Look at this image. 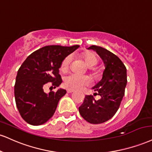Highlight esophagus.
<instances>
[{"label": "esophagus", "instance_id": "34e87169", "mask_svg": "<svg viewBox=\"0 0 152 152\" xmlns=\"http://www.w3.org/2000/svg\"><path fill=\"white\" fill-rule=\"evenodd\" d=\"M74 91L73 90V89H71V88H68L67 89V93L68 94H71V93H74Z\"/></svg>", "mask_w": 152, "mask_h": 152}]
</instances>
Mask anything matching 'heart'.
I'll return each mask as SVG.
<instances>
[{
    "instance_id": "heart-1",
    "label": "heart",
    "mask_w": 152,
    "mask_h": 152,
    "mask_svg": "<svg viewBox=\"0 0 152 152\" xmlns=\"http://www.w3.org/2000/svg\"><path fill=\"white\" fill-rule=\"evenodd\" d=\"M82 56L85 60L86 63L89 67H93L98 64V58L96 54L92 52H84L82 54ZM71 56L69 55L64 58L62 61L61 66H60V70L62 72H66L69 68L71 61ZM66 86L74 89H80L83 86H88L90 83V79L88 76H80L76 74H71L66 76L64 81Z\"/></svg>"
}]
</instances>
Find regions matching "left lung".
<instances>
[{
  "instance_id": "8db88e82",
  "label": "left lung",
  "mask_w": 152,
  "mask_h": 152,
  "mask_svg": "<svg viewBox=\"0 0 152 152\" xmlns=\"http://www.w3.org/2000/svg\"><path fill=\"white\" fill-rule=\"evenodd\" d=\"M88 49L96 51L105 64L101 81L93 87L96 95L86 96L78 110L84 120L91 124H100L112 118L120 107L127 85V69L118 56L101 47L92 45Z\"/></svg>"
}]
</instances>
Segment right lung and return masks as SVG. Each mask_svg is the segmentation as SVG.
<instances>
[{
	"instance_id": "add662e5",
	"label": "right lung",
	"mask_w": 152,
	"mask_h": 152,
	"mask_svg": "<svg viewBox=\"0 0 152 152\" xmlns=\"http://www.w3.org/2000/svg\"><path fill=\"white\" fill-rule=\"evenodd\" d=\"M79 46L49 45L27 56L20 67L15 84V98L23 120L32 125L45 123L55 113L58 103L66 94L64 89L46 94L43 87L49 82L58 87L62 80L58 72L62 61Z\"/></svg>"
}]
</instances>
